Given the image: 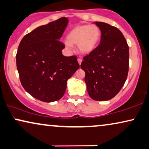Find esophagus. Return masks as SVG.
<instances>
[{
	"label": "esophagus",
	"instance_id": "1",
	"mask_svg": "<svg viewBox=\"0 0 149 149\" xmlns=\"http://www.w3.org/2000/svg\"><path fill=\"white\" fill-rule=\"evenodd\" d=\"M77 61H78V62H79V65H81V62H82V59L81 58H78V59H77Z\"/></svg>",
	"mask_w": 149,
	"mask_h": 149
}]
</instances>
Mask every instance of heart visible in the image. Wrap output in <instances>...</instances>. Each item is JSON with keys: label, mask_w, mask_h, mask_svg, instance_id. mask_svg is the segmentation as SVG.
<instances>
[{"label": "heart", "mask_w": 149, "mask_h": 149, "mask_svg": "<svg viewBox=\"0 0 149 149\" xmlns=\"http://www.w3.org/2000/svg\"><path fill=\"white\" fill-rule=\"evenodd\" d=\"M100 36L101 31L96 25H81L69 32L65 44L68 49H72V44H77L79 51L86 54L95 49Z\"/></svg>", "instance_id": "1"}]
</instances>
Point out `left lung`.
<instances>
[{
	"label": "left lung",
	"instance_id": "8db88e82",
	"mask_svg": "<svg viewBox=\"0 0 149 149\" xmlns=\"http://www.w3.org/2000/svg\"><path fill=\"white\" fill-rule=\"evenodd\" d=\"M101 31L100 44L84 57L81 68L89 96L94 100L113 98L126 81L129 71V46L120 31L96 22Z\"/></svg>",
	"mask_w": 149,
	"mask_h": 149
}]
</instances>
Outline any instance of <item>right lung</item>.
I'll return each mask as SVG.
<instances>
[{
  "mask_svg": "<svg viewBox=\"0 0 149 149\" xmlns=\"http://www.w3.org/2000/svg\"><path fill=\"white\" fill-rule=\"evenodd\" d=\"M65 17L35 29L24 36L16 53L21 84L34 98L43 102L62 98L68 79L79 68L77 56L65 57L59 41L66 28Z\"/></svg>",
  "mask_w": 149,
  "mask_h": 149,
  "instance_id": "right-lung-1",
  "label": "right lung"
}]
</instances>
